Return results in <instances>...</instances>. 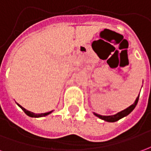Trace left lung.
Instances as JSON below:
<instances>
[{
	"instance_id": "obj_1",
	"label": "left lung",
	"mask_w": 151,
	"mask_h": 151,
	"mask_svg": "<svg viewBox=\"0 0 151 151\" xmlns=\"http://www.w3.org/2000/svg\"><path fill=\"white\" fill-rule=\"evenodd\" d=\"M138 99H139V95L137 97L135 102H134L131 106H129V108H127L126 109H124L123 111L118 112V113H116V115H113V116H101V115H99V114L95 113V112H94V114H95V116H96L99 117V118H100L101 120H105V121H108V122H116V121L119 120L120 119H121V118H123V117L128 116L131 111H133V109L135 108V107H136L137 104V102H138Z\"/></svg>"
}]
</instances>
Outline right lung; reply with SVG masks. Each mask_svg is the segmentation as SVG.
<instances>
[{
  "label": "right lung",
  "instance_id": "right-lung-1",
  "mask_svg": "<svg viewBox=\"0 0 151 151\" xmlns=\"http://www.w3.org/2000/svg\"><path fill=\"white\" fill-rule=\"evenodd\" d=\"M17 104L20 107V108L22 109V111H24L25 113L28 116H31V117H43V116H47V115H49L50 113H52V111H48V112H45V113H40V114H35L34 113V112H31V111H27V109H25L24 108H22L21 105H19L18 104Z\"/></svg>",
  "mask_w": 151,
  "mask_h": 151
}]
</instances>
